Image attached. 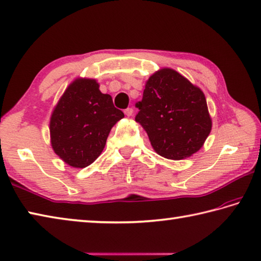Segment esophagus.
Masks as SVG:
<instances>
[{
	"instance_id": "1",
	"label": "esophagus",
	"mask_w": 261,
	"mask_h": 261,
	"mask_svg": "<svg viewBox=\"0 0 261 261\" xmlns=\"http://www.w3.org/2000/svg\"><path fill=\"white\" fill-rule=\"evenodd\" d=\"M125 115L127 117H130L133 115V109H132V108H127V109H125Z\"/></svg>"
}]
</instances>
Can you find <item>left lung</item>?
I'll list each match as a JSON object with an SVG mask.
<instances>
[{"mask_svg": "<svg viewBox=\"0 0 261 261\" xmlns=\"http://www.w3.org/2000/svg\"><path fill=\"white\" fill-rule=\"evenodd\" d=\"M136 108L135 120L156 153L167 159L181 160L198 152L213 126L203 92L170 68L147 80Z\"/></svg>", "mask_w": 261, "mask_h": 261, "instance_id": "obj_1", "label": "left lung"}]
</instances>
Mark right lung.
Wrapping results in <instances>:
<instances>
[{
	"instance_id": "right-lung-1",
	"label": "right lung",
	"mask_w": 261,
	"mask_h": 261,
	"mask_svg": "<svg viewBox=\"0 0 261 261\" xmlns=\"http://www.w3.org/2000/svg\"><path fill=\"white\" fill-rule=\"evenodd\" d=\"M124 112L95 80L77 78L67 87L50 120L51 144L56 153L73 168H85L101 154L108 135Z\"/></svg>"
}]
</instances>
